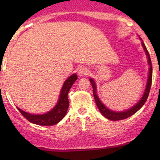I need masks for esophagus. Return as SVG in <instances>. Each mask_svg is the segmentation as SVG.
Returning <instances> with one entry per match:
<instances>
[{
  "label": "esophagus",
  "instance_id": "obj_1",
  "mask_svg": "<svg viewBox=\"0 0 160 160\" xmlns=\"http://www.w3.org/2000/svg\"><path fill=\"white\" fill-rule=\"evenodd\" d=\"M78 73L80 76H84L88 74V70L86 68H82L78 70Z\"/></svg>",
  "mask_w": 160,
  "mask_h": 160
}]
</instances>
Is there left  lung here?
Instances as JSON below:
<instances>
[{
	"instance_id": "8db88e82",
	"label": "left lung",
	"mask_w": 160,
	"mask_h": 160,
	"mask_svg": "<svg viewBox=\"0 0 160 160\" xmlns=\"http://www.w3.org/2000/svg\"><path fill=\"white\" fill-rule=\"evenodd\" d=\"M142 46H143L144 50L146 51V55H147V58H148V64H149V65H150L149 74H148L147 85H146L145 92H144L143 97H142L141 100H140V101L138 102L135 106H133L132 108H131L130 109H129V110H128V111H123V112H115V111L109 110L108 108H107L102 103L99 98H98L97 93H96V86H95V82H94V80L92 79V78L89 79V81H90V82L92 84V88H93V95H94V98H95L96 105H97L98 108H99L100 113H101L105 117L107 118V119H108L110 120H113V121H117V120H122V119H127V118L131 117V116L136 113L137 111L143 106L144 103H145L146 101V100H147L148 94H149V92H150L151 86H152V61H151L149 54H148V50H147V49H146V46L143 43V42H142Z\"/></svg>"
}]
</instances>
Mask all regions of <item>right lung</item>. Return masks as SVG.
<instances>
[{"instance_id": "obj_1", "label": "right lung", "mask_w": 160, "mask_h": 160, "mask_svg": "<svg viewBox=\"0 0 160 160\" xmlns=\"http://www.w3.org/2000/svg\"><path fill=\"white\" fill-rule=\"evenodd\" d=\"M77 75L73 74L65 81L63 84L62 89H61L60 98H59L58 103L49 112L41 115H34L30 114L25 111H23L18 107H17V108H18L19 112L22 113V115L31 123L43 126H52L58 124L66 114L69 106L68 94V92L70 89L71 88L72 85L76 82V80H77Z\"/></svg>"}]
</instances>
